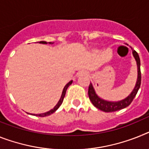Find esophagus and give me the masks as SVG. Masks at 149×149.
I'll return each instance as SVG.
<instances>
[{
  "mask_svg": "<svg viewBox=\"0 0 149 149\" xmlns=\"http://www.w3.org/2000/svg\"><path fill=\"white\" fill-rule=\"evenodd\" d=\"M86 76H88V73L86 71L82 70L79 71V72L77 73V77H86Z\"/></svg>",
  "mask_w": 149,
  "mask_h": 149,
  "instance_id": "34e87169",
  "label": "esophagus"
}]
</instances>
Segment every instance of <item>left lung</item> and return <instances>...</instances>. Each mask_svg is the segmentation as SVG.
<instances>
[{
  "label": "left lung",
  "instance_id": "obj_1",
  "mask_svg": "<svg viewBox=\"0 0 149 149\" xmlns=\"http://www.w3.org/2000/svg\"><path fill=\"white\" fill-rule=\"evenodd\" d=\"M132 55L134 57L136 61V64H137V73H138L137 74V80H136L134 88L131 92V93L123 99L120 100V101H117V102H111V101H107V100L100 98L99 96L96 94L95 90L92 84L90 82L88 92V97H89V99L92 102V104L95 107H97L98 109L104 111V112H113V111H119V110L128 107L131 104V102H132L135 96L136 95L141 85L140 59H139V56L138 53L134 50H132Z\"/></svg>",
  "mask_w": 149,
  "mask_h": 149
}]
</instances>
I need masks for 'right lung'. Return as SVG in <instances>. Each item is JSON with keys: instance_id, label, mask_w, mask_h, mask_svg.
I'll return each mask as SVG.
<instances>
[{"instance_id": "obj_1", "label": "right lung", "mask_w": 149, "mask_h": 149, "mask_svg": "<svg viewBox=\"0 0 149 149\" xmlns=\"http://www.w3.org/2000/svg\"><path fill=\"white\" fill-rule=\"evenodd\" d=\"M40 44H47V42H44V41H42V42H39ZM49 44H51V45H52V42H48ZM72 83V80L70 81V82L67 83L66 86H64V88H63V92H62V94H61V98H60V100L58 101V102H57V104H56L55 106H54V107L53 109L50 110L49 111H47V112H45V113H39V114H32V115H36V116H38V117H46V116H49V115H51V113H53L54 112H55L56 111H57L58 108H59L60 106L61 105V104L63 103V98H64V96H65V94H66V92H67V88H68L69 86H70L71 84Z\"/></svg>"}]
</instances>
